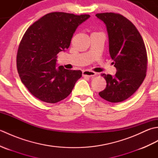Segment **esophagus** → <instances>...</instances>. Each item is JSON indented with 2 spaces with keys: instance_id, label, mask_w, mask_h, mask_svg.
<instances>
[{
  "instance_id": "obj_1",
  "label": "esophagus",
  "mask_w": 158,
  "mask_h": 158,
  "mask_svg": "<svg viewBox=\"0 0 158 158\" xmlns=\"http://www.w3.org/2000/svg\"><path fill=\"white\" fill-rule=\"evenodd\" d=\"M83 75L88 76L89 77H94L95 75H96V73L95 72L91 71V70H83Z\"/></svg>"
}]
</instances>
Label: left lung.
I'll use <instances>...</instances> for the list:
<instances>
[{
  "mask_svg": "<svg viewBox=\"0 0 158 158\" xmlns=\"http://www.w3.org/2000/svg\"><path fill=\"white\" fill-rule=\"evenodd\" d=\"M96 16L106 25L109 53L117 70L113 77L102 74L106 86L99 95L110 102H122L139 89L145 78L147 56L145 43L135 26L123 15L102 13Z\"/></svg>",
  "mask_w": 158,
  "mask_h": 158,
  "instance_id": "obj_1",
  "label": "left lung"
}]
</instances>
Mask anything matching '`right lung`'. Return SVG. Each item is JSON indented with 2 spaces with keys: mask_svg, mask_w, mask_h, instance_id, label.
<instances>
[{
  "mask_svg": "<svg viewBox=\"0 0 158 158\" xmlns=\"http://www.w3.org/2000/svg\"><path fill=\"white\" fill-rule=\"evenodd\" d=\"M89 17L49 13L26 31L18 50L17 68L22 82L36 98L56 103L71 93L82 72L57 67V54L69 48L77 28Z\"/></svg>",
  "mask_w": 158,
  "mask_h": 158,
  "instance_id": "obj_1",
  "label": "right lung"
}]
</instances>
